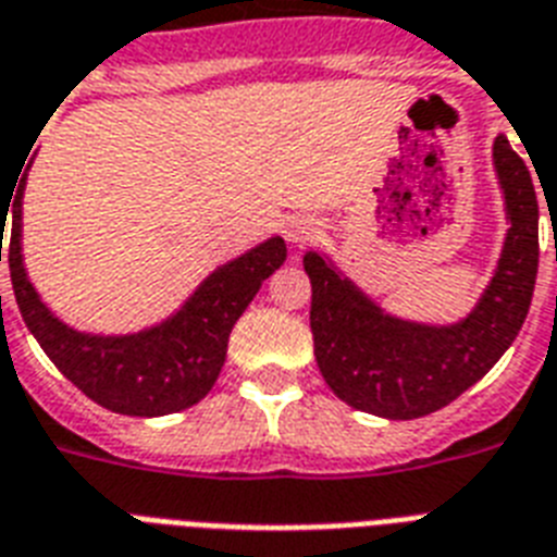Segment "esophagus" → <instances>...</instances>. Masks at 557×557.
I'll list each match as a JSON object with an SVG mask.
<instances>
[{
  "instance_id": "obj_1",
  "label": "esophagus",
  "mask_w": 557,
  "mask_h": 557,
  "mask_svg": "<svg viewBox=\"0 0 557 557\" xmlns=\"http://www.w3.org/2000/svg\"><path fill=\"white\" fill-rule=\"evenodd\" d=\"M318 234H321V225H318V219L312 216H292L286 222V239L292 245L312 243Z\"/></svg>"
}]
</instances>
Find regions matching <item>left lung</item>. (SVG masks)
Segmentation results:
<instances>
[{"instance_id":"obj_1","label":"left lung","mask_w":557,"mask_h":557,"mask_svg":"<svg viewBox=\"0 0 557 557\" xmlns=\"http://www.w3.org/2000/svg\"><path fill=\"white\" fill-rule=\"evenodd\" d=\"M492 161L509 227L488 286L459 321L422 323L384 312L330 253L306 251L314 358L332 393L349 407L381 419L442 410L518 338L537 277V196L527 164L503 133L492 144Z\"/></svg>"}]
</instances>
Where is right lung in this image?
<instances>
[{
  "mask_svg": "<svg viewBox=\"0 0 557 557\" xmlns=\"http://www.w3.org/2000/svg\"><path fill=\"white\" fill-rule=\"evenodd\" d=\"M25 182L28 173H22L11 196L13 205L0 201V262L4 222L11 216L8 265L13 297L22 321L57 370L112 413L152 419L201 401L225 364L227 335L234 323L260 292L262 280H269L286 262L283 236H269L265 243L210 271L176 312L147 330L126 335L83 332L60 321L28 280L22 257Z\"/></svg>",
  "mask_w": 557,
  "mask_h": 557,
  "instance_id": "1",
  "label": "right lung"
}]
</instances>
